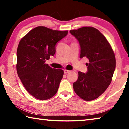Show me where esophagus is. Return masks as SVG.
<instances>
[{"label":"esophagus","mask_w":129,"mask_h":129,"mask_svg":"<svg viewBox=\"0 0 129 129\" xmlns=\"http://www.w3.org/2000/svg\"><path fill=\"white\" fill-rule=\"evenodd\" d=\"M64 73H65V74H67V73H70V72H71V71H70V70H67V69H65V70H64Z\"/></svg>","instance_id":"esophagus-1"}]
</instances>
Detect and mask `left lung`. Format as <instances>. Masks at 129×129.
I'll use <instances>...</instances> for the list:
<instances>
[{"label": "left lung", "instance_id": "1", "mask_svg": "<svg viewBox=\"0 0 129 129\" xmlns=\"http://www.w3.org/2000/svg\"><path fill=\"white\" fill-rule=\"evenodd\" d=\"M70 33L79 42L80 59L85 57L89 60L87 72H78V79L73 85L74 92L85 101L95 100L112 81L116 68L115 54L106 37L94 27H84Z\"/></svg>", "mask_w": 129, "mask_h": 129}]
</instances>
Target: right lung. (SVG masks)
Returning <instances> with one entry per match:
<instances>
[{"mask_svg": "<svg viewBox=\"0 0 129 129\" xmlns=\"http://www.w3.org/2000/svg\"><path fill=\"white\" fill-rule=\"evenodd\" d=\"M47 27L35 28L22 38L17 51V71L23 85L30 94L46 100L56 94L64 70L45 64L56 52V44L67 35Z\"/></svg>", "mask_w": 129, "mask_h": 129, "instance_id": "right-lung-1", "label": "right lung"}]
</instances>
